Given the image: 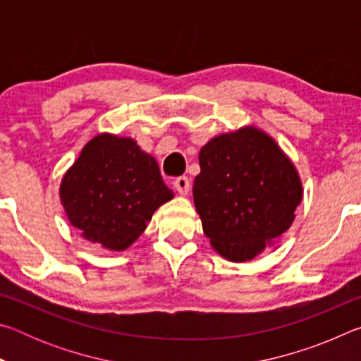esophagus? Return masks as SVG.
Returning a JSON list of instances; mask_svg holds the SVG:
<instances>
[{
	"instance_id": "1",
	"label": "esophagus",
	"mask_w": 361,
	"mask_h": 361,
	"mask_svg": "<svg viewBox=\"0 0 361 361\" xmlns=\"http://www.w3.org/2000/svg\"><path fill=\"white\" fill-rule=\"evenodd\" d=\"M173 186L180 194L186 195L189 192V188H191V183H189L188 176H178V178L173 181Z\"/></svg>"
}]
</instances>
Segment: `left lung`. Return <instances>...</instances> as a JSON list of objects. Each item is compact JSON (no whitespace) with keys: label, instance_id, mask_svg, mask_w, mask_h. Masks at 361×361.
<instances>
[{"label":"left lung","instance_id":"left-lung-1","mask_svg":"<svg viewBox=\"0 0 361 361\" xmlns=\"http://www.w3.org/2000/svg\"><path fill=\"white\" fill-rule=\"evenodd\" d=\"M194 204L213 248L247 261L290 228L301 180L277 143L255 127L210 140L199 152Z\"/></svg>","mask_w":361,"mask_h":361}]
</instances>
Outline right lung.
I'll return each mask as SVG.
<instances>
[{"label": "right lung", "instance_id": "right-lung-1", "mask_svg": "<svg viewBox=\"0 0 361 361\" xmlns=\"http://www.w3.org/2000/svg\"><path fill=\"white\" fill-rule=\"evenodd\" d=\"M60 197L70 223L85 239L126 250L173 192L162 181L154 157L133 140L99 135L63 176Z\"/></svg>", "mask_w": 361, "mask_h": 361}]
</instances>
